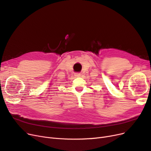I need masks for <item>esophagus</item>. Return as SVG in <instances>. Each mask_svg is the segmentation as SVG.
I'll return each instance as SVG.
<instances>
[{
	"mask_svg": "<svg viewBox=\"0 0 151 151\" xmlns=\"http://www.w3.org/2000/svg\"><path fill=\"white\" fill-rule=\"evenodd\" d=\"M74 76H75L76 77H79V76H81V74H79V73H75Z\"/></svg>",
	"mask_w": 151,
	"mask_h": 151,
	"instance_id": "1",
	"label": "esophagus"
}]
</instances>
